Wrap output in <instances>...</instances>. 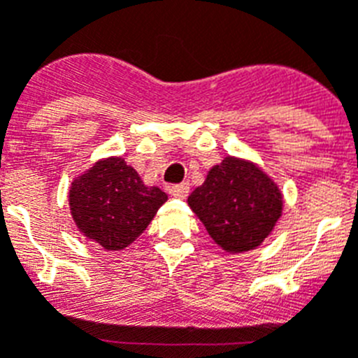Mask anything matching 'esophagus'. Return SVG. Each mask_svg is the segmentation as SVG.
I'll use <instances>...</instances> for the list:
<instances>
[{
    "mask_svg": "<svg viewBox=\"0 0 358 358\" xmlns=\"http://www.w3.org/2000/svg\"><path fill=\"white\" fill-rule=\"evenodd\" d=\"M169 192H170V195H173V197L185 199V197H188V194H189V185H188V182L173 185V186H170Z\"/></svg>",
    "mask_w": 358,
    "mask_h": 358,
    "instance_id": "esophagus-1",
    "label": "esophagus"
}]
</instances>
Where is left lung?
Returning a JSON list of instances; mask_svg holds the SVG:
<instances>
[{
  "mask_svg": "<svg viewBox=\"0 0 358 358\" xmlns=\"http://www.w3.org/2000/svg\"><path fill=\"white\" fill-rule=\"evenodd\" d=\"M189 208L226 252L258 248L283 211L276 182L251 161L224 157L192 192Z\"/></svg>",
  "mask_w": 358,
  "mask_h": 358,
  "instance_id": "1",
  "label": "left lung"
}]
</instances>
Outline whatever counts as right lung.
I'll return each instance as SVG.
<instances>
[{"label":"right lung","mask_w":358,"mask_h":358,"mask_svg":"<svg viewBox=\"0 0 358 358\" xmlns=\"http://www.w3.org/2000/svg\"><path fill=\"white\" fill-rule=\"evenodd\" d=\"M166 199L157 186H145L122 157H109L71 182L69 210L87 238L107 251H122L147 229Z\"/></svg>","instance_id":"add662e5"}]
</instances>
